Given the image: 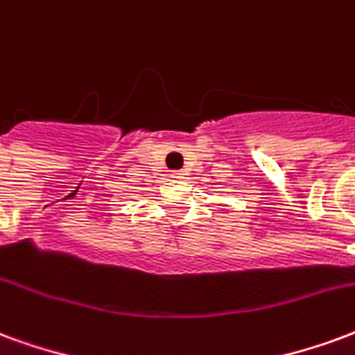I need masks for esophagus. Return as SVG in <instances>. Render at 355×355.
<instances>
[{"label": "esophagus", "instance_id": "obj_1", "mask_svg": "<svg viewBox=\"0 0 355 355\" xmlns=\"http://www.w3.org/2000/svg\"><path fill=\"white\" fill-rule=\"evenodd\" d=\"M170 175H172V178H175V180H181V178H183L185 174H183V172H172Z\"/></svg>", "mask_w": 355, "mask_h": 355}]
</instances>
